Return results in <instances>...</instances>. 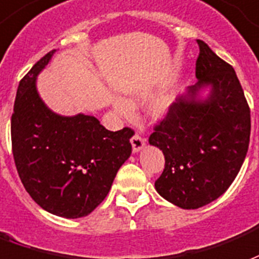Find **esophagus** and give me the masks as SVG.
Masks as SVG:
<instances>
[{
  "instance_id": "1",
  "label": "esophagus",
  "mask_w": 259,
  "mask_h": 259,
  "mask_svg": "<svg viewBox=\"0 0 259 259\" xmlns=\"http://www.w3.org/2000/svg\"><path fill=\"white\" fill-rule=\"evenodd\" d=\"M131 145H132V152L134 153L141 152V150L145 148V139L139 137L138 134H135V135L131 138Z\"/></svg>"
}]
</instances>
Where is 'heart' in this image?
<instances>
[{
	"instance_id": "obj_1",
	"label": "heart",
	"mask_w": 259,
	"mask_h": 259,
	"mask_svg": "<svg viewBox=\"0 0 259 259\" xmlns=\"http://www.w3.org/2000/svg\"><path fill=\"white\" fill-rule=\"evenodd\" d=\"M145 102L143 96H134L130 98L127 101H122V99H114L113 101V109L116 111L117 114H120L122 117H131L132 116V109H135L139 105H142ZM169 107V99H163V101L157 102L154 107H153V114L156 117H163Z\"/></svg>"
}]
</instances>
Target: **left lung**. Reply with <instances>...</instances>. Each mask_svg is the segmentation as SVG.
Returning a JSON list of instances; mask_svg holds the SVG:
<instances>
[{"instance_id":"obj_1","label":"left lung","mask_w":259,"mask_h":259,"mask_svg":"<svg viewBox=\"0 0 259 259\" xmlns=\"http://www.w3.org/2000/svg\"><path fill=\"white\" fill-rule=\"evenodd\" d=\"M197 44V82L175 99L149 138L165 158L154 188L185 209L200 208L225 193L246 158L251 131L250 107L233 67L204 41Z\"/></svg>"}]
</instances>
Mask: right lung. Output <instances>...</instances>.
<instances>
[{
    "label": "right lung",
    "mask_w": 259,
    "mask_h": 259,
    "mask_svg": "<svg viewBox=\"0 0 259 259\" xmlns=\"http://www.w3.org/2000/svg\"><path fill=\"white\" fill-rule=\"evenodd\" d=\"M55 50L19 82L11 118L12 152L24 189L37 204L63 218L91 214L131 156V128L109 131L94 116H60L37 91V75Z\"/></svg>",
    "instance_id": "add662e5"
}]
</instances>
